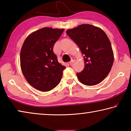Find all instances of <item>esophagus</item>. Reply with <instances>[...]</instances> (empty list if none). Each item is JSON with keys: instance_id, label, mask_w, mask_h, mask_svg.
I'll list each match as a JSON object with an SVG mask.
<instances>
[{"instance_id": "esophagus-1", "label": "esophagus", "mask_w": 131, "mask_h": 131, "mask_svg": "<svg viewBox=\"0 0 131 131\" xmlns=\"http://www.w3.org/2000/svg\"><path fill=\"white\" fill-rule=\"evenodd\" d=\"M75 61H76V59H75L74 58H72V59H71L70 62H69V64H70V65H72V64Z\"/></svg>"}]
</instances>
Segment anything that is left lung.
<instances>
[{"mask_svg": "<svg viewBox=\"0 0 131 131\" xmlns=\"http://www.w3.org/2000/svg\"><path fill=\"white\" fill-rule=\"evenodd\" d=\"M84 54L85 67L77 73L80 81L86 85L100 83L110 72L114 55L112 44L103 30L89 24H83L66 30Z\"/></svg>", "mask_w": 131, "mask_h": 131, "instance_id": "left-lung-1", "label": "left lung"}]
</instances>
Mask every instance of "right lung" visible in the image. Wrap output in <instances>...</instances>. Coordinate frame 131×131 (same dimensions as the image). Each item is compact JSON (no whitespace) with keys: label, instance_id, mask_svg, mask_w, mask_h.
<instances>
[{"label":"right lung","instance_id":"obj_1","mask_svg":"<svg viewBox=\"0 0 131 131\" xmlns=\"http://www.w3.org/2000/svg\"><path fill=\"white\" fill-rule=\"evenodd\" d=\"M64 29L43 28L26 37L20 53L21 68L32 87L43 92L58 85L66 68L53 51L54 44Z\"/></svg>","mask_w":131,"mask_h":131}]
</instances>
